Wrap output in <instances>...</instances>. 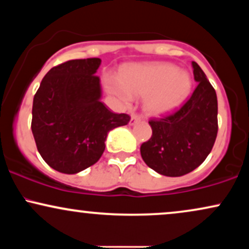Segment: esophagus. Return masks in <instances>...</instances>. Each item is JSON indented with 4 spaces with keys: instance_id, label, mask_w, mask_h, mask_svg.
<instances>
[{
    "instance_id": "1",
    "label": "esophagus",
    "mask_w": 249,
    "mask_h": 249,
    "mask_svg": "<svg viewBox=\"0 0 249 249\" xmlns=\"http://www.w3.org/2000/svg\"><path fill=\"white\" fill-rule=\"evenodd\" d=\"M139 121H141V116L137 115V113H132V115H131V119H130V125L137 124Z\"/></svg>"
}]
</instances>
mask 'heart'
I'll list each match as a JSON object with an SVG mask.
<instances>
[{"label":"heart","mask_w":249,"mask_h":249,"mask_svg":"<svg viewBox=\"0 0 249 249\" xmlns=\"http://www.w3.org/2000/svg\"><path fill=\"white\" fill-rule=\"evenodd\" d=\"M107 90L124 103L133 96L145 97V108L152 115H166L178 108L190 96L192 78L170 63H144L124 68L121 78L104 76Z\"/></svg>","instance_id":"1"}]
</instances>
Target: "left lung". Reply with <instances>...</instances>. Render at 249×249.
I'll return each instance as SVG.
<instances>
[{
	"mask_svg": "<svg viewBox=\"0 0 249 249\" xmlns=\"http://www.w3.org/2000/svg\"><path fill=\"white\" fill-rule=\"evenodd\" d=\"M198 82L179 110L150 119L152 136L142 142L141 154L148 167L166 177H181L196 170L212 151L218 134V99L201 68L192 62Z\"/></svg>",
	"mask_w": 249,
	"mask_h": 249,
	"instance_id": "8db88e82",
	"label": "left lung"
}]
</instances>
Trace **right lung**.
Instances as JSON below:
<instances>
[{
    "label": "right lung",
    "instance_id": "add662e5",
    "mask_svg": "<svg viewBox=\"0 0 249 249\" xmlns=\"http://www.w3.org/2000/svg\"><path fill=\"white\" fill-rule=\"evenodd\" d=\"M101 58L71 59L42 79L33 103L31 131L44 161L61 173L92 166L105 150L107 133L130 116L111 112L101 102L96 71Z\"/></svg>",
    "mask_w": 249,
    "mask_h": 249
}]
</instances>
